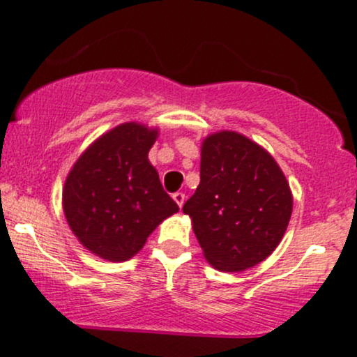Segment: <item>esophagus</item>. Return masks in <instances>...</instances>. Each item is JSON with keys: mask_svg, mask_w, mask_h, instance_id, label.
<instances>
[{"mask_svg": "<svg viewBox=\"0 0 357 357\" xmlns=\"http://www.w3.org/2000/svg\"><path fill=\"white\" fill-rule=\"evenodd\" d=\"M173 199L176 202V204H178L179 208H183V204H184V202H186V195H184V192H174L173 195Z\"/></svg>", "mask_w": 357, "mask_h": 357, "instance_id": "34e87169", "label": "esophagus"}]
</instances>
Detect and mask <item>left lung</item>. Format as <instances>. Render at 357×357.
<instances>
[{
    "label": "left lung",
    "instance_id": "obj_1",
    "mask_svg": "<svg viewBox=\"0 0 357 357\" xmlns=\"http://www.w3.org/2000/svg\"><path fill=\"white\" fill-rule=\"evenodd\" d=\"M294 198L273 155L235 130L203 139L199 184L184 203L203 255L220 272H243L284 238Z\"/></svg>",
    "mask_w": 357,
    "mask_h": 357
}]
</instances>
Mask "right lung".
Returning a JSON list of instances; mask_svg holds the SVG:
<instances>
[{
	"mask_svg": "<svg viewBox=\"0 0 357 357\" xmlns=\"http://www.w3.org/2000/svg\"><path fill=\"white\" fill-rule=\"evenodd\" d=\"M158 136V127L124 122L97 137L67 174L65 218L93 255L129 260L158 225L179 211L147 158Z\"/></svg>",
	"mask_w": 357,
	"mask_h": 357,
	"instance_id": "obj_1",
	"label": "right lung"
}]
</instances>
